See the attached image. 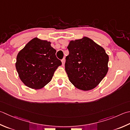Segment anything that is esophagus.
Segmentation results:
<instances>
[{
	"mask_svg": "<svg viewBox=\"0 0 130 130\" xmlns=\"http://www.w3.org/2000/svg\"><path fill=\"white\" fill-rule=\"evenodd\" d=\"M61 62H62V65L63 66L65 65V58H63V59L61 60Z\"/></svg>",
	"mask_w": 130,
	"mask_h": 130,
	"instance_id": "1",
	"label": "esophagus"
}]
</instances>
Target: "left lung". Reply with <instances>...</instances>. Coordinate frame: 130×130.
<instances>
[{
  "instance_id": "8db88e82",
  "label": "left lung",
  "mask_w": 130,
  "mask_h": 130,
  "mask_svg": "<svg viewBox=\"0 0 130 130\" xmlns=\"http://www.w3.org/2000/svg\"><path fill=\"white\" fill-rule=\"evenodd\" d=\"M65 70L70 82L79 90L95 88L108 72L109 56L105 50L88 37L70 40Z\"/></svg>"
}]
</instances>
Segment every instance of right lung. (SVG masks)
<instances>
[{"label":"right lung","instance_id":"1","mask_svg":"<svg viewBox=\"0 0 130 130\" xmlns=\"http://www.w3.org/2000/svg\"><path fill=\"white\" fill-rule=\"evenodd\" d=\"M51 43L33 38L18 53L16 68L19 78L27 87L39 90L47 85L55 70L61 65Z\"/></svg>","mask_w":130,"mask_h":130}]
</instances>
